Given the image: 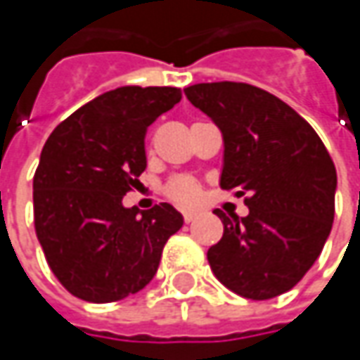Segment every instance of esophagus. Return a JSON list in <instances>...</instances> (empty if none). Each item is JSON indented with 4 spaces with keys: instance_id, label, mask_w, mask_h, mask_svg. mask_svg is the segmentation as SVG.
<instances>
[{
    "instance_id": "esophagus-1",
    "label": "esophagus",
    "mask_w": 360,
    "mask_h": 360,
    "mask_svg": "<svg viewBox=\"0 0 360 360\" xmlns=\"http://www.w3.org/2000/svg\"><path fill=\"white\" fill-rule=\"evenodd\" d=\"M182 216H184V222H186V224H190V222L196 218V212H194V210H186V212H182Z\"/></svg>"
}]
</instances>
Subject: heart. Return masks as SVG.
<instances>
[{
	"label": "heart",
	"mask_w": 360,
	"mask_h": 360,
	"mask_svg": "<svg viewBox=\"0 0 360 360\" xmlns=\"http://www.w3.org/2000/svg\"><path fill=\"white\" fill-rule=\"evenodd\" d=\"M164 194L178 206H194L202 198V184L192 176H174L166 182Z\"/></svg>",
	"instance_id": "obj_1"
}]
</instances>
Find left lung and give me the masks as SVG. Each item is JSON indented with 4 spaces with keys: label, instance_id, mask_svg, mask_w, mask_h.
I'll list each match as a JSON object with an SVG mask.
<instances>
[{
    "label": "left lung",
    "instance_id": "left-lung-1",
    "mask_svg": "<svg viewBox=\"0 0 360 360\" xmlns=\"http://www.w3.org/2000/svg\"><path fill=\"white\" fill-rule=\"evenodd\" d=\"M184 94L222 131L220 186L248 206L244 218L216 210L224 234L208 248L210 269L240 297H278L307 274L330 234L333 158L307 120L256 86L214 82Z\"/></svg>",
    "mask_w": 360,
    "mask_h": 360
}]
</instances>
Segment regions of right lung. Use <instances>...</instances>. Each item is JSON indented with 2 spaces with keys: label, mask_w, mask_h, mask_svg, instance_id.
Listing matches in <instances>:
<instances>
[{
  "label": "right lung",
  "mask_w": 360,
  "mask_h": 360,
  "mask_svg": "<svg viewBox=\"0 0 360 360\" xmlns=\"http://www.w3.org/2000/svg\"><path fill=\"white\" fill-rule=\"evenodd\" d=\"M180 100L178 88L124 86L49 134L34 176L35 234L74 297L116 302L142 290L182 229V214L166 202L144 212L122 204L146 170L148 126Z\"/></svg>",
  "instance_id": "right-lung-1"
}]
</instances>
